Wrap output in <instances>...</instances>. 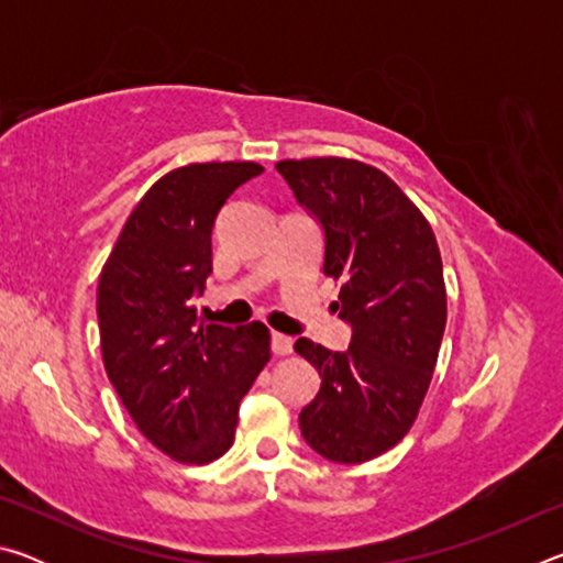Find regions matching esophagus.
Wrapping results in <instances>:
<instances>
[{
  "label": "esophagus",
  "mask_w": 563,
  "mask_h": 563,
  "mask_svg": "<svg viewBox=\"0 0 563 563\" xmlns=\"http://www.w3.org/2000/svg\"><path fill=\"white\" fill-rule=\"evenodd\" d=\"M271 350L275 352V355H290V352H292V338L283 335V332H273Z\"/></svg>",
  "instance_id": "1"
}]
</instances>
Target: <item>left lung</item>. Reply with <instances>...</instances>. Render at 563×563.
Returning <instances> with one entry per match:
<instances>
[{"label": "left lung", "mask_w": 563, "mask_h": 563, "mask_svg": "<svg viewBox=\"0 0 563 563\" xmlns=\"http://www.w3.org/2000/svg\"><path fill=\"white\" fill-rule=\"evenodd\" d=\"M275 168L322 223V271L342 283L338 310L352 325L345 352L295 342L320 375L300 430L330 462H369L412 430L432 383L446 325L440 245L385 170L340 156L285 158Z\"/></svg>", "instance_id": "1"}]
</instances>
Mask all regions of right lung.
I'll list each match as a JSON object with an SVG mask.
<instances>
[{
	"label": "right lung",
	"mask_w": 563,
	"mask_h": 563,
	"mask_svg": "<svg viewBox=\"0 0 563 563\" xmlns=\"http://www.w3.org/2000/svg\"><path fill=\"white\" fill-rule=\"evenodd\" d=\"M255 161L168 170L123 223L99 275L101 357L139 432L180 464L233 446L238 405L271 360V330L203 325L194 298L211 275V233Z\"/></svg>",
	"instance_id": "add662e5"
}]
</instances>
